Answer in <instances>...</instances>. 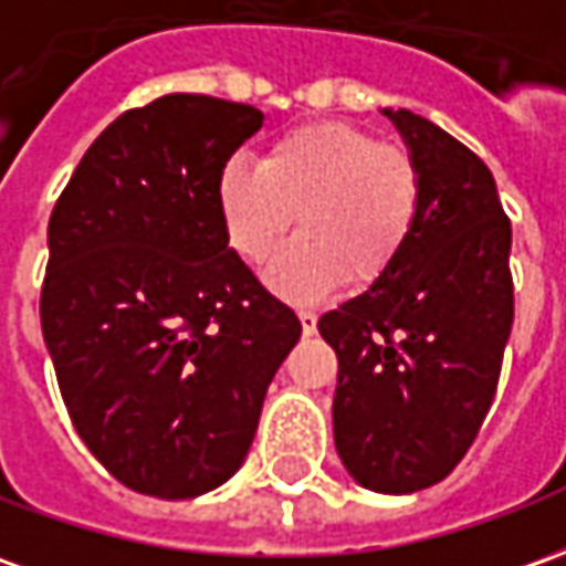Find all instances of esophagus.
<instances>
[{
  "mask_svg": "<svg viewBox=\"0 0 566 566\" xmlns=\"http://www.w3.org/2000/svg\"><path fill=\"white\" fill-rule=\"evenodd\" d=\"M298 321H302V333L305 335L317 333V314L314 311H298Z\"/></svg>",
  "mask_w": 566,
  "mask_h": 566,
  "instance_id": "esophagus-1",
  "label": "esophagus"
}]
</instances>
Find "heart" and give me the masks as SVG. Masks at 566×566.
Masks as SVG:
<instances>
[{
  "instance_id": "b5f03b06",
  "label": "heart",
  "mask_w": 566,
  "mask_h": 566,
  "mask_svg": "<svg viewBox=\"0 0 566 566\" xmlns=\"http://www.w3.org/2000/svg\"><path fill=\"white\" fill-rule=\"evenodd\" d=\"M218 209L233 252L249 264L295 243L271 268L290 298L369 286L395 268L422 209V169L403 144L345 119L305 123L268 144L261 163L233 157L218 175Z\"/></svg>"
}]
</instances>
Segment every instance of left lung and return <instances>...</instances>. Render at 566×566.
Segmentation results:
<instances>
[{
    "mask_svg": "<svg viewBox=\"0 0 566 566\" xmlns=\"http://www.w3.org/2000/svg\"><path fill=\"white\" fill-rule=\"evenodd\" d=\"M422 169V209L395 268L326 311L338 357L335 450L376 493L434 486L496 395L514 321L512 221L484 159L424 116L385 111Z\"/></svg>",
    "mask_w": 566,
    "mask_h": 566,
    "instance_id": "obj_1",
    "label": "left lung"
}]
</instances>
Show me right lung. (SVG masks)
I'll return each mask as SVG.
<instances>
[{
  "label": "right lung",
  "mask_w": 566,
  "mask_h": 566,
  "mask_svg": "<svg viewBox=\"0 0 566 566\" xmlns=\"http://www.w3.org/2000/svg\"><path fill=\"white\" fill-rule=\"evenodd\" d=\"M264 113L163 95L116 116L49 218L39 295L57 388L119 484L193 499L243 465L302 335L231 245L218 175Z\"/></svg>",
  "instance_id": "right-lung-1"
}]
</instances>
